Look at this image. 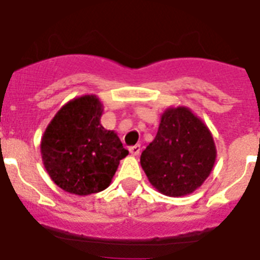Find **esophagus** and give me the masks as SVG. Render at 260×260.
Listing matches in <instances>:
<instances>
[{"instance_id":"34e87169","label":"esophagus","mask_w":260,"mask_h":260,"mask_svg":"<svg viewBox=\"0 0 260 260\" xmlns=\"http://www.w3.org/2000/svg\"><path fill=\"white\" fill-rule=\"evenodd\" d=\"M128 151H130V153L134 156H138L139 153H141V146L139 144H135V146H132L130 148H128Z\"/></svg>"}]
</instances>
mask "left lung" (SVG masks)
<instances>
[{"label": "left lung", "instance_id": "1", "mask_svg": "<svg viewBox=\"0 0 260 260\" xmlns=\"http://www.w3.org/2000/svg\"><path fill=\"white\" fill-rule=\"evenodd\" d=\"M216 160L208 127L189 108H168L155 139L141 155L148 181L168 197L191 194L207 180Z\"/></svg>", "mask_w": 260, "mask_h": 260}]
</instances>
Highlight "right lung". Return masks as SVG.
I'll use <instances>...</instances> for the list:
<instances>
[{"instance_id": "right-lung-1", "label": "right lung", "mask_w": 260, "mask_h": 260, "mask_svg": "<svg viewBox=\"0 0 260 260\" xmlns=\"http://www.w3.org/2000/svg\"><path fill=\"white\" fill-rule=\"evenodd\" d=\"M103 104L95 95L73 99L53 117L41 138V157L52 181L77 195L103 191L119 160L128 155L114 132L100 123Z\"/></svg>"}]
</instances>
